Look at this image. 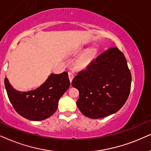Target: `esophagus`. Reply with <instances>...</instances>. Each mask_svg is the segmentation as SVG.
<instances>
[{
	"mask_svg": "<svg viewBox=\"0 0 151 151\" xmlns=\"http://www.w3.org/2000/svg\"><path fill=\"white\" fill-rule=\"evenodd\" d=\"M68 77H69V79H70V81L72 82V80L74 79V74L72 73V72H68Z\"/></svg>",
	"mask_w": 151,
	"mask_h": 151,
	"instance_id": "1",
	"label": "esophagus"
}]
</instances>
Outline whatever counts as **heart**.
<instances>
[{
  "instance_id": "obj_1",
  "label": "heart",
  "mask_w": 151,
  "mask_h": 151,
  "mask_svg": "<svg viewBox=\"0 0 151 151\" xmlns=\"http://www.w3.org/2000/svg\"><path fill=\"white\" fill-rule=\"evenodd\" d=\"M86 50V48L81 47L78 50L79 52H83ZM98 51L96 48L91 47L88 49L83 54V55L80 58L79 60H77L76 62V65L80 69H83L87 66L88 64H90L93 60L95 59L96 55H97Z\"/></svg>"
}]
</instances>
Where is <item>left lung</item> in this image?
I'll use <instances>...</instances> for the list:
<instances>
[{"mask_svg": "<svg viewBox=\"0 0 151 151\" xmlns=\"http://www.w3.org/2000/svg\"><path fill=\"white\" fill-rule=\"evenodd\" d=\"M131 80L124 54L117 47L110 48L72 80V86L79 91L77 107L91 119L115 113L128 99Z\"/></svg>", "mask_w": 151, "mask_h": 151, "instance_id": "left-lung-1", "label": "left lung"}]
</instances>
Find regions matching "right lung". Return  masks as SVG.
<instances>
[{"label":"right lung","instance_id":"right-lung-1","mask_svg":"<svg viewBox=\"0 0 151 151\" xmlns=\"http://www.w3.org/2000/svg\"><path fill=\"white\" fill-rule=\"evenodd\" d=\"M70 86L67 72L51 73L41 86L29 91L16 90L7 78L5 79V89L13 107L20 115L32 121H41L55 113L59 99Z\"/></svg>","mask_w":151,"mask_h":151}]
</instances>
